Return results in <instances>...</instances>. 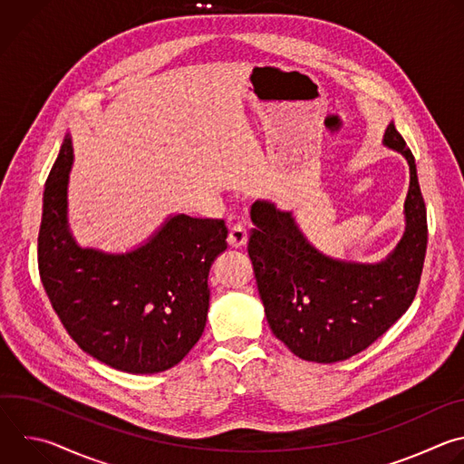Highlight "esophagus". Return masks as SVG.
<instances>
[{
  "mask_svg": "<svg viewBox=\"0 0 464 464\" xmlns=\"http://www.w3.org/2000/svg\"><path fill=\"white\" fill-rule=\"evenodd\" d=\"M227 244L229 247H235V249H240L247 244V233L242 226H235L229 235H227Z\"/></svg>",
  "mask_w": 464,
  "mask_h": 464,
  "instance_id": "1",
  "label": "esophagus"
}]
</instances>
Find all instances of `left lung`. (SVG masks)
Returning a JSON list of instances; mask_svg holds the SVG:
<instances>
[{
	"instance_id": "obj_1",
	"label": "left lung",
	"mask_w": 464,
	"mask_h": 464,
	"mask_svg": "<svg viewBox=\"0 0 464 464\" xmlns=\"http://www.w3.org/2000/svg\"><path fill=\"white\" fill-rule=\"evenodd\" d=\"M382 143L408 161L410 188L404 235L378 262L324 255L306 238L292 211L270 200L251 206L247 253L258 295L272 333L301 360H349L387 333L415 299L428 244L417 165L392 122Z\"/></svg>"
}]
</instances>
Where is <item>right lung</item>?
<instances>
[{"instance_id":"obj_1","label":"right lung","mask_w":464,"mask_h":464,"mask_svg":"<svg viewBox=\"0 0 464 464\" xmlns=\"http://www.w3.org/2000/svg\"><path fill=\"white\" fill-rule=\"evenodd\" d=\"M73 165L65 136L44 190L38 268L45 294L75 343L130 374L179 363L202 338L209 270L226 251L224 220L170 215L124 253L81 246L68 222Z\"/></svg>"}]
</instances>
